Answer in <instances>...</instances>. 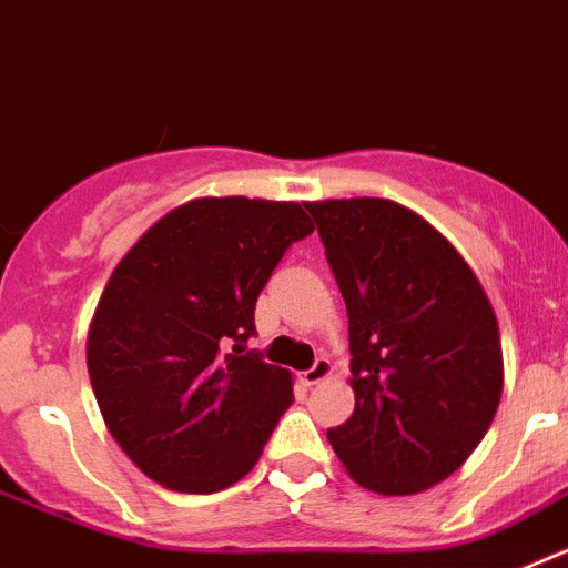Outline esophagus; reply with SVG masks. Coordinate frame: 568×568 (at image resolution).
I'll use <instances>...</instances> for the list:
<instances>
[{"label": "esophagus", "mask_w": 568, "mask_h": 568, "mask_svg": "<svg viewBox=\"0 0 568 568\" xmlns=\"http://www.w3.org/2000/svg\"><path fill=\"white\" fill-rule=\"evenodd\" d=\"M329 375H333V364H329L327 358H318L310 366L307 373H301V381H304V386H315L321 384V381H327Z\"/></svg>", "instance_id": "obj_1"}]
</instances>
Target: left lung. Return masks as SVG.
I'll return each instance as SVG.
<instances>
[{
	"label": "left lung",
	"instance_id": "1",
	"mask_svg": "<svg viewBox=\"0 0 568 568\" xmlns=\"http://www.w3.org/2000/svg\"><path fill=\"white\" fill-rule=\"evenodd\" d=\"M349 315L355 409L329 429L346 475L418 495L484 440L504 393L495 310L464 255L389 199L307 202Z\"/></svg>",
	"mask_w": 568,
	"mask_h": 568
}]
</instances>
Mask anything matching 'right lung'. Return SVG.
<instances>
[{"label":"right lung","mask_w":568,"mask_h":568,"mask_svg":"<svg viewBox=\"0 0 568 568\" xmlns=\"http://www.w3.org/2000/svg\"><path fill=\"white\" fill-rule=\"evenodd\" d=\"M313 230L295 202L204 195L115 264L90 318L88 373L104 426L150 480L210 495L258 464L293 373L244 341L284 250Z\"/></svg>","instance_id":"obj_1"}]
</instances>
